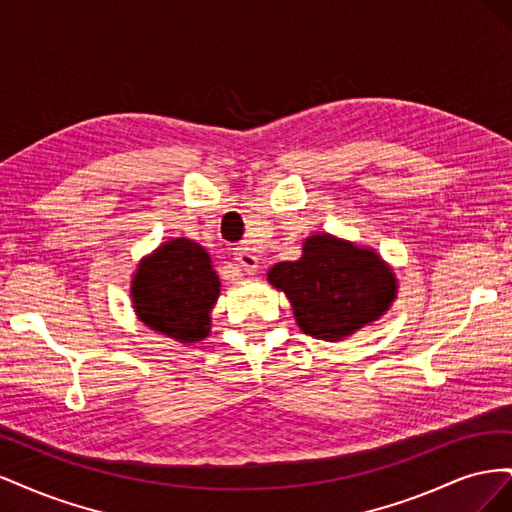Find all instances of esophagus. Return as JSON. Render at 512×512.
<instances>
[{
  "mask_svg": "<svg viewBox=\"0 0 512 512\" xmlns=\"http://www.w3.org/2000/svg\"><path fill=\"white\" fill-rule=\"evenodd\" d=\"M235 260L239 262V267L247 275H254L258 271V258L250 250H247V247H237V250H235Z\"/></svg>",
  "mask_w": 512,
  "mask_h": 512,
  "instance_id": "1",
  "label": "esophagus"
}]
</instances>
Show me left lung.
Listing matches in <instances>:
<instances>
[{"label":"left lung","mask_w":512,"mask_h":512,"mask_svg":"<svg viewBox=\"0 0 512 512\" xmlns=\"http://www.w3.org/2000/svg\"><path fill=\"white\" fill-rule=\"evenodd\" d=\"M299 260L277 262L267 282L286 294L305 335L342 342L378 322L397 299L393 267L374 247L316 232Z\"/></svg>","instance_id":"8db88e82"}]
</instances>
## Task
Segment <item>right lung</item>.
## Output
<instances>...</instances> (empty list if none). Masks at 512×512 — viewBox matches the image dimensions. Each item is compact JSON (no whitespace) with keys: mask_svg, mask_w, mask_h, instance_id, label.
Here are the masks:
<instances>
[{"mask_svg":"<svg viewBox=\"0 0 512 512\" xmlns=\"http://www.w3.org/2000/svg\"><path fill=\"white\" fill-rule=\"evenodd\" d=\"M220 277L203 245L175 237L143 256L132 273L130 299L145 327L179 344H198L211 333Z\"/></svg>","mask_w":512,"mask_h":512,"instance_id":"add662e5","label":"right lung"}]
</instances>
